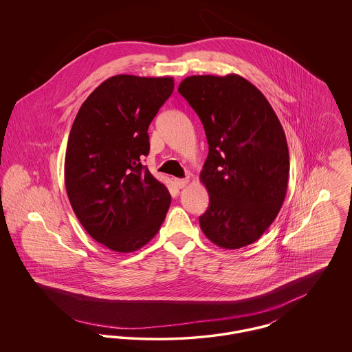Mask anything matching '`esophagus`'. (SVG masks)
I'll return each instance as SVG.
<instances>
[{
	"label": "esophagus",
	"mask_w": 352,
	"mask_h": 352,
	"mask_svg": "<svg viewBox=\"0 0 352 352\" xmlns=\"http://www.w3.org/2000/svg\"><path fill=\"white\" fill-rule=\"evenodd\" d=\"M188 184V178H178V179H175V184H177V187H179V188H184L186 184Z\"/></svg>",
	"instance_id": "esophagus-1"
}]
</instances>
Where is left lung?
I'll return each mask as SVG.
<instances>
[{"label": "left lung", "instance_id": "obj_1", "mask_svg": "<svg viewBox=\"0 0 352 352\" xmlns=\"http://www.w3.org/2000/svg\"><path fill=\"white\" fill-rule=\"evenodd\" d=\"M201 118L208 155L201 171L210 204L201 231L224 250L254 243L284 203L289 149L265 96L247 79L194 75L178 87Z\"/></svg>", "mask_w": 352, "mask_h": 352}]
</instances>
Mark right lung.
<instances>
[{
	"label": "right lung",
	"instance_id": "obj_1",
	"mask_svg": "<svg viewBox=\"0 0 352 352\" xmlns=\"http://www.w3.org/2000/svg\"><path fill=\"white\" fill-rule=\"evenodd\" d=\"M173 78L116 75L84 101L65 160L71 207L88 234L115 252L148 244L164 223L171 197L141 164L148 128L171 96Z\"/></svg>",
	"mask_w": 352,
	"mask_h": 352
}]
</instances>
